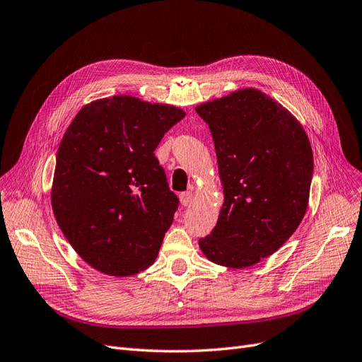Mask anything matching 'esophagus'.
Returning <instances> with one entry per match:
<instances>
[{"label":"esophagus","instance_id":"34e87169","mask_svg":"<svg viewBox=\"0 0 362 362\" xmlns=\"http://www.w3.org/2000/svg\"><path fill=\"white\" fill-rule=\"evenodd\" d=\"M179 198H180V203H182L183 206H189V204L192 203L194 195H192V192H182V194L179 195Z\"/></svg>","mask_w":362,"mask_h":362}]
</instances>
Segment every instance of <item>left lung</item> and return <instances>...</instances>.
I'll list each match as a JSON object with an SVG mask.
<instances>
[{"label":"left lung","instance_id":"8db88e82","mask_svg":"<svg viewBox=\"0 0 362 362\" xmlns=\"http://www.w3.org/2000/svg\"><path fill=\"white\" fill-rule=\"evenodd\" d=\"M215 143L223 206L199 247L215 264L245 269L285 245L309 203L313 153L285 107L258 89L195 107Z\"/></svg>","mask_w":362,"mask_h":362}]
</instances>
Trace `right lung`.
Listing matches in <instances>:
<instances>
[{
    "instance_id": "1",
    "label": "right lung",
    "mask_w": 362,
    "mask_h": 362,
    "mask_svg": "<svg viewBox=\"0 0 362 362\" xmlns=\"http://www.w3.org/2000/svg\"><path fill=\"white\" fill-rule=\"evenodd\" d=\"M183 117L174 105L115 95L85 105L65 131L52 209L73 249L95 270L124 277L155 262L179 198L153 152Z\"/></svg>"
}]
</instances>
